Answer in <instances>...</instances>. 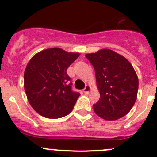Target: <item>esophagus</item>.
<instances>
[{"mask_svg": "<svg viewBox=\"0 0 157 157\" xmlns=\"http://www.w3.org/2000/svg\"><path fill=\"white\" fill-rule=\"evenodd\" d=\"M91 86L86 85V87H84V92L86 94H89V92H90V91H91Z\"/></svg>", "mask_w": 157, "mask_h": 157, "instance_id": "obj_1", "label": "esophagus"}]
</instances>
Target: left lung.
I'll list each match as a JSON object with an SVG mask.
<instances>
[{
    "instance_id": "8db88e82",
    "label": "left lung",
    "mask_w": 157,
    "mask_h": 157,
    "mask_svg": "<svg viewBox=\"0 0 157 157\" xmlns=\"http://www.w3.org/2000/svg\"><path fill=\"white\" fill-rule=\"evenodd\" d=\"M94 69L100 99L93 105L97 116L105 121H116L128 113L135 105L138 78L125 57L104 48L85 55Z\"/></svg>"
}]
</instances>
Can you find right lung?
Listing matches in <instances>:
<instances>
[{"instance_id":"1","label":"right lung","mask_w":157,"mask_h":157,"mask_svg":"<svg viewBox=\"0 0 157 157\" xmlns=\"http://www.w3.org/2000/svg\"><path fill=\"white\" fill-rule=\"evenodd\" d=\"M80 56L59 48L35 54L24 72V88L32 108L42 117L61 118L72 112L80 94L71 91L66 70Z\"/></svg>"}]
</instances>
